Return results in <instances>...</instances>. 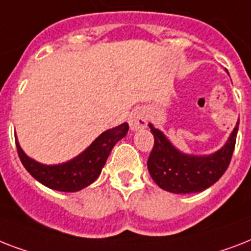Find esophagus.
<instances>
[{
	"mask_svg": "<svg viewBox=\"0 0 251 251\" xmlns=\"http://www.w3.org/2000/svg\"><path fill=\"white\" fill-rule=\"evenodd\" d=\"M148 124V116L144 110H135L129 118V127L132 131H137L141 128H145Z\"/></svg>",
	"mask_w": 251,
	"mask_h": 251,
	"instance_id": "34e87169",
	"label": "esophagus"
}]
</instances>
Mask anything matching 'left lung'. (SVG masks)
<instances>
[{"instance_id": "obj_1", "label": "left lung", "mask_w": 251, "mask_h": 251, "mask_svg": "<svg viewBox=\"0 0 251 251\" xmlns=\"http://www.w3.org/2000/svg\"><path fill=\"white\" fill-rule=\"evenodd\" d=\"M238 123L222 149L208 155H193L177 150L163 132L149 124L154 146L148 159V170L159 188L176 194L197 193L215 184L227 171L232 159Z\"/></svg>"}]
</instances>
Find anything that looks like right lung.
<instances>
[{"label": "right lung", "instance_id": "add662e5", "mask_svg": "<svg viewBox=\"0 0 251 251\" xmlns=\"http://www.w3.org/2000/svg\"><path fill=\"white\" fill-rule=\"evenodd\" d=\"M128 129V123L107 129L98 136L77 157L65 163L50 166L39 163L28 157L22 150L17 138L15 142L22 163L37 181L50 189L59 192H77L96 181L114 145L127 135Z\"/></svg>", "mask_w": 251, "mask_h": 251}]
</instances>
